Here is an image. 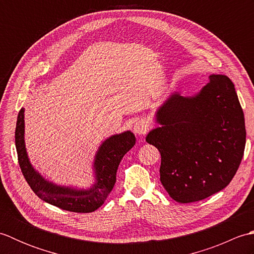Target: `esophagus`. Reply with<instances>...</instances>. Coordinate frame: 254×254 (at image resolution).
<instances>
[{"mask_svg": "<svg viewBox=\"0 0 254 254\" xmlns=\"http://www.w3.org/2000/svg\"><path fill=\"white\" fill-rule=\"evenodd\" d=\"M134 133H136L137 135H144L149 130V126L146 121L144 120H137L134 123Z\"/></svg>", "mask_w": 254, "mask_h": 254, "instance_id": "34e87169", "label": "esophagus"}]
</instances>
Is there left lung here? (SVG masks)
Instances as JSON below:
<instances>
[{
  "label": "left lung",
  "instance_id": "1",
  "mask_svg": "<svg viewBox=\"0 0 254 254\" xmlns=\"http://www.w3.org/2000/svg\"><path fill=\"white\" fill-rule=\"evenodd\" d=\"M208 80L193 97L172 94L156 113L163 127L146 136L161 156L160 181L179 203L201 201L227 187L245 152V116L234 83L226 75Z\"/></svg>",
  "mask_w": 254,
  "mask_h": 254
}]
</instances>
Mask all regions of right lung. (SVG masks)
<instances>
[{"instance_id": "obj_1", "label": "right lung", "mask_w": 254, "mask_h": 254, "mask_svg": "<svg viewBox=\"0 0 254 254\" xmlns=\"http://www.w3.org/2000/svg\"><path fill=\"white\" fill-rule=\"evenodd\" d=\"M24 122V108H21L16 123L15 145L21 172L36 195L42 201L68 212L91 213L99 208L115 186L121 159L135 144L134 134L127 131L107 138L100 145L94 161L96 183L88 190H76L53 185L32 168L25 147Z\"/></svg>"}]
</instances>
